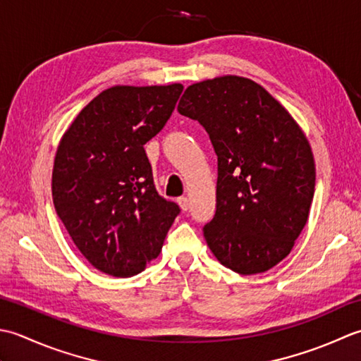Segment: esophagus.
I'll return each mask as SVG.
<instances>
[{"label":"esophagus","mask_w":361,"mask_h":361,"mask_svg":"<svg viewBox=\"0 0 361 361\" xmlns=\"http://www.w3.org/2000/svg\"><path fill=\"white\" fill-rule=\"evenodd\" d=\"M178 204L180 205V209L183 210V212H187L188 210V200L185 196H180V197H178Z\"/></svg>","instance_id":"obj_1"}]
</instances>
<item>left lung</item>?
Masks as SVG:
<instances>
[{"instance_id":"obj_1","label":"left lung","mask_w":361,"mask_h":361,"mask_svg":"<svg viewBox=\"0 0 361 361\" xmlns=\"http://www.w3.org/2000/svg\"><path fill=\"white\" fill-rule=\"evenodd\" d=\"M178 110L205 129L218 157L216 212L202 227L210 251L238 274L276 267L313 201L314 161L304 132L262 85L238 76L190 85Z\"/></svg>"}]
</instances>
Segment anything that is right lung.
Listing matches in <instances>:
<instances>
[{
    "label": "right lung",
    "mask_w": 361,
    "mask_h": 361,
    "mask_svg": "<svg viewBox=\"0 0 361 361\" xmlns=\"http://www.w3.org/2000/svg\"><path fill=\"white\" fill-rule=\"evenodd\" d=\"M182 90L107 88L80 110L57 148V216L80 254L109 276L142 273L180 213L157 193L145 145L165 128Z\"/></svg>",
    "instance_id": "right-lung-1"
}]
</instances>
